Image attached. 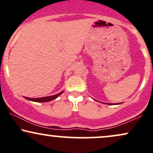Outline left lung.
Wrapping results in <instances>:
<instances>
[{
	"instance_id": "8db88e82",
	"label": "left lung",
	"mask_w": 153,
	"mask_h": 153,
	"mask_svg": "<svg viewBox=\"0 0 153 153\" xmlns=\"http://www.w3.org/2000/svg\"><path fill=\"white\" fill-rule=\"evenodd\" d=\"M93 100H95V99H93ZM96 101H97V100H96ZM104 104H106V105H120V104H121V102H120V103H106V102H104Z\"/></svg>"
}]
</instances>
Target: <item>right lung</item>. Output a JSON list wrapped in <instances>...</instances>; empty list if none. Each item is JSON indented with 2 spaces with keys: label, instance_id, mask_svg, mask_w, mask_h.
Returning a JSON list of instances; mask_svg holds the SVG:
<instances>
[{
  "label": "right lung",
  "instance_id": "right-lung-1",
  "mask_svg": "<svg viewBox=\"0 0 153 153\" xmlns=\"http://www.w3.org/2000/svg\"><path fill=\"white\" fill-rule=\"evenodd\" d=\"M63 93V91L60 92V93H58V94L54 95H51V96H46V97H36V98H32V97H25V99L27 100L33 101V102H49V101L53 100L55 99H56L59 95H61Z\"/></svg>",
  "mask_w": 153,
  "mask_h": 153
}]
</instances>
